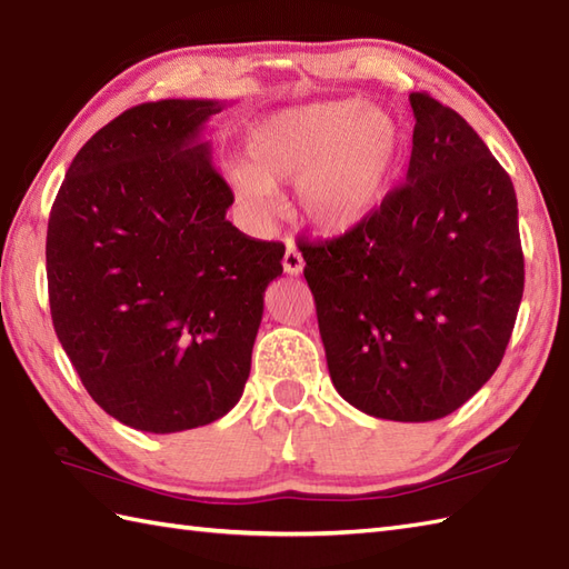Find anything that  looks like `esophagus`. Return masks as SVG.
Wrapping results in <instances>:
<instances>
[{"instance_id":"obj_1","label":"esophagus","mask_w":569,"mask_h":569,"mask_svg":"<svg viewBox=\"0 0 569 569\" xmlns=\"http://www.w3.org/2000/svg\"><path fill=\"white\" fill-rule=\"evenodd\" d=\"M303 266H306V261H303V257H300V251L293 244H288L286 257H283V271L288 276H298V273H303Z\"/></svg>"}]
</instances>
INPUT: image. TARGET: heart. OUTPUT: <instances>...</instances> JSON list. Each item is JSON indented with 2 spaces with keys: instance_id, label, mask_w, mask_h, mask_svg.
Listing matches in <instances>:
<instances>
[{
  "instance_id": "b5f03b06",
  "label": "heart",
  "mask_w": 569,
  "mask_h": 569,
  "mask_svg": "<svg viewBox=\"0 0 569 569\" xmlns=\"http://www.w3.org/2000/svg\"><path fill=\"white\" fill-rule=\"evenodd\" d=\"M403 151L398 119L365 100L286 107L249 124L247 166L227 180L251 212L276 208L278 183H293L300 214L322 234H347L381 208Z\"/></svg>"
}]
</instances>
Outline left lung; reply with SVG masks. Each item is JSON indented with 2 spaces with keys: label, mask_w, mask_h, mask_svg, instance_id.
Here are the masks:
<instances>
[{
  "label": "left lung",
  "mask_w": 569,
  "mask_h": 569,
  "mask_svg": "<svg viewBox=\"0 0 569 569\" xmlns=\"http://www.w3.org/2000/svg\"><path fill=\"white\" fill-rule=\"evenodd\" d=\"M406 186L365 224L303 244L330 379L361 413L428 422L501 365L523 298L509 173L450 107L410 94Z\"/></svg>",
  "instance_id": "8db88e82"
}]
</instances>
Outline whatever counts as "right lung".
<instances>
[{
	"instance_id": "obj_1",
	"label": "right lung",
	"mask_w": 569,
	"mask_h": 569,
	"mask_svg": "<svg viewBox=\"0 0 569 569\" xmlns=\"http://www.w3.org/2000/svg\"><path fill=\"white\" fill-rule=\"evenodd\" d=\"M227 100L131 107L72 159L48 217L60 345L104 413L143 432L208 426L251 369L281 241L227 220L234 202L202 141Z\"/></svg>"
}]
</instances>
